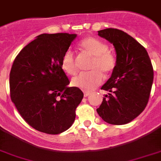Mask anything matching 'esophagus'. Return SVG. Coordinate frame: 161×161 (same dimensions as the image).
Instances as JSON below:
<instances>
[{
    "label": "esophagus",
    "instance_id": "1",
    "mask_svg": "<svg viewBox=\"0 0 161 161\" xmlns=\"http://www.w3.org/2000/svg\"><path fill=\"white\" fill-rule=\"evenodd\" d=\"M90 94L89 93V92H84V96H85V97H88Z\"/></svg>",
    "mask_w": 161,
    "mask_h": 161
}]
</instances>
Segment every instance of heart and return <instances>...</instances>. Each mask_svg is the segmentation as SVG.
<instances>
[{"label":"heart","mask_w":161,"mask_h":161,"mask_svg":"<svg viewBox=\"0 0 161 161\" xmlns=\"http://www.w3.org/2000/svg\"><path fill=\"white\" fill-rule=\"evenodd\" d=\"M80 48L85 53L92 57L87 72H82L71 80V86L82 90L90 91L101 84L103 75L108 76L116 68V57L108 50V45L94 37H86L80 42ZM62 69L68 75L77 71L75 57L71 50H66L61 58Z\"/></svg>","instance_id":"obj_1"}]
</instances>
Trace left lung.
Wrapping results in <instances>:
<instances>
[{"label":"left lung","mask_w":161,"mask_h":161,"mask_svg":"<svg viewBox=\"0 0 161 161\" xmlns=\"http://www.w3.org/2000/svg\"><path fill=\"white\" fill-rule=\"evenodd\" d=\"M113 44L116 66L101 90L104 95L97 114L107 123L125 125L143 112L148 103L154 71L146 49L131 36L116 28L97 31Z\"/></svg>","instance_id":"obj_1"}]
</instances>
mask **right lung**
<instances>
[{"mask_svg": "<svg viewBox=\"0 0 161 161\" xmlns=\"http://www.w3.org/2000/svg\"><path fill=\"white\" fill-rule=\"evenodd\" d=\"M76 34H41L16 56L9 73L10 97L23 119L42 133L68 130L84 97L61 67V58Z\"/></svg>", "mask_w": 161, "mask_h": 161, "instance_id": "right-lung-1", "label": "right lung"}]
</instances>
